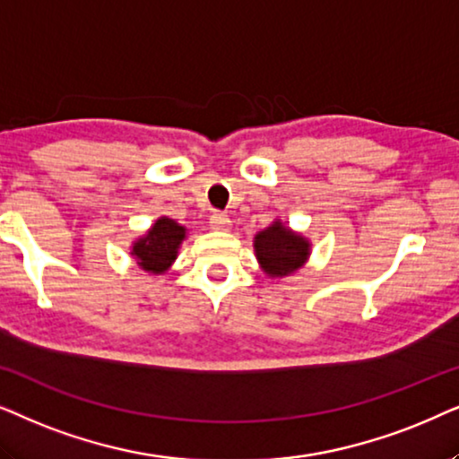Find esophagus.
Returning <instances> with one entry per match:
<instances>
[{
	"mask_svg": "<svg viewBox=\"0 0 459 459\" xmlns=\"http://www.w3.org/2000/svg\"><path fill=\"white\" fill-rule=\"evenodd\" d=\"M210 226L213 230H229L230 229V218L224 212H213L210 216Z\"/></svg>",
	"mask_w": 459,
	"mask_h": 459,
	"instance_id": "obj_1",
	"label": "esophagus"
}]
</instances>
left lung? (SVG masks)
Returning <instances> with one entry per match:
<instances>
[{"instance_id": "1", "label": "left lung", "mask_w": 459, "mask_h": 459, "mask_svg": "<svg viewBox=\"0 0 459 459\" xmlns=\"http://www.w3.org/2000/svg\"><path fill=\"white\" fill-rule=\"evenodd\" d=\"M255 258L268 277H287L304 266L310 255L307 237L293 233L291 229L274 220L268 229L254 237Z\"/></svg>"}]
</instances>
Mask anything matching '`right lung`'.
<instances>
[{
    "mask_svg": "<svg viewBox=\"0 0 459 459\" xmlns=\"http://www.w3.org/2000/svg\"><path fill=\"white\" fill-rule=\"evenodd\" d=\"M186 229L176 220L161 216L151 226L149 233L132 246V255L136 264L152 274L166 273L178 255L180 243L185 241Z\"/></svg>",
    "mask_w": 459,
    "mask_h": 459,
    "instance_id": "obj_1",
    "label": "right lung"
}]
</instances>
